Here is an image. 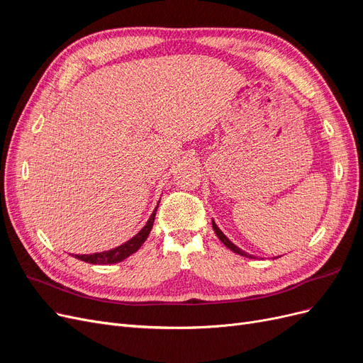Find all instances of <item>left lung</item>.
I'll return each mask as SVG.
<instances>
[{"label":"left lung","instance_id":"8db88e82","mask_svg":"<svg viewBox=\"0 0 363 363\" xmlns=\"http://www.w3.org/2000/svg\"><path fill=\"white\" fill-rule=\"evenodd\" d=\"M212 227H213V230H215V233H216V236L219 238V240H221V242L225 245V247H228L230 250L232 251H235V252H238V255H240V256H245V257H252V256H250V255H247L245 251H242L240 248H238L235 244H232V240H228L227 238H225V235L221 232V230H219L218 227H216V224L212 221Z\"/></svg>","mask_w":363,"mask_h":363}]
</instances>
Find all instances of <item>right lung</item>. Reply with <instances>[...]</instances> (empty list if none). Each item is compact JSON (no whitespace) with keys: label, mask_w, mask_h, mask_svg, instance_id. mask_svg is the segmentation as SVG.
Masks as SVG:
<instances>
[{"label":"right lung","mask_w":363,"mask_h":363,"mask_svg":"<svg viewBox=\"0 0 363 363\" xmlns=\"http://www.w3.org/2000/svg\"><path fill=\"white\" fill-rule=\"evenodd\" d=\"M156 211H157V207L155 208V212L151 213L145 227L142 228L136 236H133L130 240H127L125 244L119 245L113 250H108V251L94 252V255H75V259L87 262V263H94V265H106V263H118L121 260H124L130 255H133V252L138 251L140 248V245L145 242V239L148 238L151 228H152V224H155Z\"/></svg>","instance_id":"obj_1"}]
</instances>
